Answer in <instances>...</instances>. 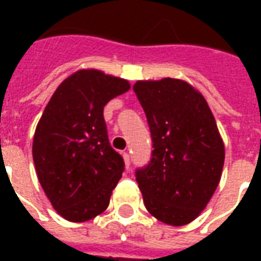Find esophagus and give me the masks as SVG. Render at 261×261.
<instances>
[{
	"instance_id": "34e87169",
	"label": "esophagus",
	"mask_w": 261,
	"mask_h": 261,
	"mask_svg": "<svg viewBox=\"0 0 261 261\" xmlns=\"http://www.w3.org/2000/svg\"><path fill=\"white\" fill-rule=\"evenodd\" d=\"M123 159H124L125 168H130V164H131L130 153H128V152H123Z\"/></svg>"
}]
</instances>
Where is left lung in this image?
<instances>
[{
    "instance_id": "obj_1",
    "label": "left lung",
    "mask_w": 261,
    "mask_h": 261,
    "mask_svg": "<svg viewBox=\"0 0 261 261\" xmlns=\"http://www.w3.org/2000/svg\"><path fill=\"white\" fill-rule=\"evenodd\" d=\"M133 89L153 148L148 165L136 170L144 204L165 224H189L211 200L224 168L215 119L204 96L185 81H137Z\"/></svg>"
}]
</instances>
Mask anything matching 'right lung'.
Returning <instances> with one entry per match:
<instances>
[{"label": "right lung", "mask_w": 261, "mask_h": 261, "mask_svg": "<svg viewBox=\"0 0 261 261\" xmlns=\"http://www.w3.org/2000/svg\"><path fill=\"white\" fill-rule=\"evenodd\" d=\"M130 89L125 80L80 69L63 81L33 137V162L54 210L71 222L102 214L124 172L108 137L106 103Z\"/></svg>", "instance_id": "add662e5"}]
</instances>
